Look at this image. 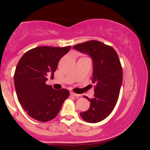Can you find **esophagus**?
Returning <instances> with one entry per match:
<instances>
[{
	"label": "esophagus",
	"instance_id": "1",
	"mask_svg": "<svg viewBox=\"0 0 150 150\" xmlns=\"http://www.w3.org/2000/svg\"><path fill=\"white\" fill-rule=\"evenodd\" d=\"M70 95L74 96V97H78V96H80V94H76V93L71 92H70Z\"/></svg>",
	"mask_w": 150,
	"mask_h": 150
}]
</instances>
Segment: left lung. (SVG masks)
Returning a JSON list of instances; mask_svg holds the SVG:
<instances>
[{"label":"left lung","instance_id":"left-lung-1","mask_svg":"<svg viewBox=\"0 0 150 150\" xmlns=\"http://www.w3.org/2000/svg\"><path fill=\"white\" fill-rule=\"evenodd\" d=\"M91 56L93 62L92 81L95 84L92 99L87 111L80 113L82 119L98 123L108 117L116 106L123 81V70L116 51L112 46L92 40L73 46Z\"/></svg>","mask_w":150,"mask_h":150}]
</instances>
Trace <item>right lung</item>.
<instances>
[{
  "label": "right lung",
  "instance_id": "right-lung-1",
  "mask_svg": "<svg viewBox=\"0 0 150 150\" xmlns=\"http://www.w3.org/2000/svg\"><path fill=\"white\" fill-rule=\"evenodd\" d=\"M70 48L39 46L27 51L18 62L14 75L18 101L27 114L38 121L56 118L69 97L68 89H53L46 81L49 75L53 78L60 59Z\"/></svg>",
  "mask_w": 150,
  "mask_h": 150
}]
</instances>
